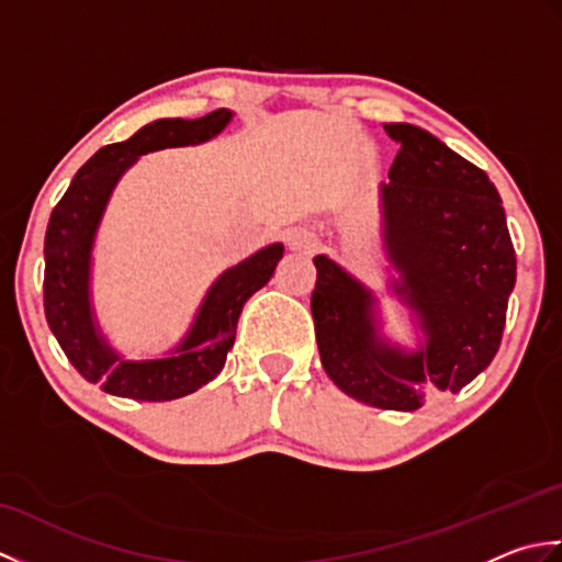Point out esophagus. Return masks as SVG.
I'll use <instances>...</instances> for the list:
<instances>
[{
  "instance_id": "obj_1",
  "label": "esophagus",
  "mask_w": 562,
  "mask_h": 562,
  "mask_svg": "<svg viewBox=\"0 0 562 562\" xmlns=\"http://www.w3.org/2000/svg\"><path fill=\"white\" fill-rule=\"evenodd\" d=\"M284 241H288V248L294 250V254H314L316 248V234L306 226H294L288 234H284Z\"/></svg>"
}]
</instances>
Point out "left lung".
<instances>
[{
    "instance_id": "1",
    "label": "left lung",
    "mask_w": 562,
    "mask_h": 562,
    "mask_svg": "<svg viewBox=\"0 0 562 562\" xmlns=\"http://www.w3.org/2000/svg\"><path fill=\"white\" fill-rule=\"evenodd\" d=\"M401 145L381 186L396 294L420 316L425 348L381 342L374 296L316 256L312 316L321 364L340 391L384 411H417L429 393L461 391L493 362L517 280L503 200L479 166L427 130L384 125Z\"/></svg>"
}]
</instances>
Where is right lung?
I'll use <instances>...</instances> for the list:
<instances>
[{
    "mask_svg": "<svg viewBox=\"0 0 562 562\" xmlns=\"http://www.w3.org/2000/svg\"><path fill=\"white\" fill-rule=\"evenodd\" d=\"M232 111H212L198 121L166 117L145 125L125 142L101 147L71 178L67 193L57 202L45 232L43 306L59 348L77 372L101 384L111 396L133 401H173L205 386L222 372L226 352L236 338V321L250 294L266 284L282 244H272L256 256L226 270L212 284L188 338L173 357L147 362H125L97 333L89 306L91 244L105 202L117 178L137 157L164 147L198 145L222 133Z\"/></svg>",
    "mask_w": 562,
    "mask_h": 562,
    "instance_id": "right-lung-1",
    "label": "right lung"
}]
</instances>
